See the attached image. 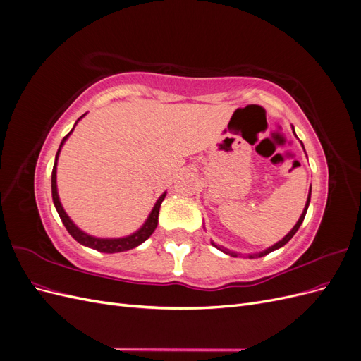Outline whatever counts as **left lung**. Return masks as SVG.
I'll use <instances>...</instances> for the list:
<instances>
[{"label": "left lung", "mask_w": 361, "mask_h": 361, "mask_svg": "<svg viewBox=\"0 0 361 361\" xmlns=\"http://www.w3.org/2000/svg\"><path fill=\"white\" fill-rule=\"evenodd\" d=\"M292 129H293V126H292ZM293 134H295V130H293ZM295 137H297V134H295ZM301 146H302V141H301ZM302 149H304V146H302ZM305 152V150H304ZM310 195H312V185H310V190H309V195H307V202H305V206H304V209H302V214H301V216L298 218V221H297V224H295L293 227H292V231L281 239V241H279V243H276L274 245H271L269 248H267V250H264V251H260V253H255V255H247V257H250V259H255V257H262V256H267L268 253H271V251H274V250H279V248H281L283 245L285 244H288L290 239H292V236L297 233V231L300 228V226H301V223L304 221V216H305V214H307V209H309V204H310ZM214 247H216L218 250H221L223 253H226V255H228V256H232V257H238L239 255L238 253H235V251H231L228 248H224V247H221V245H216L215 243H211Z\"/></svg>", "instance_id": "obj_1"}]
</instances>
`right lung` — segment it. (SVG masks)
Instances as JSON below:
<instances>
[{
    "mask_svg": "<svg viewBox=\"0 0 361 361\" xmlns=\"http://www.w3.org/2000/svg\"><path fill=\"white\" fill-rule=\"evenodd\" d=\"M85 116V114H84ZM84 116H81L78 120H81ZM78 120H76V123H78ZM75 123V125H76ZM75 128V126H73ZM73 128L71 133L64 137L61 140L60 143V147L57 150V155H56V162H54V169H52V176H51V190H52V202H54V206H56V209L61 218V221L64 224V227L68 228V232L71 233V236L75 239V241H78L80 244L85 245V247H90L93 250H97L101 251V253H120V251H128L130 248H135L138 247L140 244H143L146 239L155 232V228L158 226V215H159V207H161V203L162 200L166 199V194L167 191L164 192L161 197L157 200L154 209L150 211L147 220L145 221V224L141 226L137 232L130 233L128 236H123V238H96V236H92L89 233L82 232L81 228L76 226L69 215L66 214V211L63 209V206L60 203V197H59V191H57V161H59V155H60V150L63 147V145L66 143V140L69 138V135L73 133Z\"/></svg>",
    "mask_w": 361,
    "mask_h": 361,
    "instance_id": "obj_1",
    "label": "right lung"
}]
</instances>
